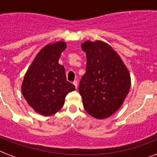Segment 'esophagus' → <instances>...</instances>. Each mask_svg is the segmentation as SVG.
<instances>
[{"label": "esophagus", "instance_id": "esophagus-1", "mask_svg": "<svg viewBox=\"0 0 157 157\" xmlns=\"http://www.w3.org/2000/svg\"><path fill=\"white\" fill-rule=\"evenodd\" d=\"M73 85H74V86H75L76 89L77 88V85H78V82H77V81H73Z\"/></svg>", "mask_w": 157, "mask_h": 157}]
</instances>
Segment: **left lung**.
<instances>
[{
	"label": "left lung",
	"instance_id": "obj_1",
	"mask_svg": "<svg viewBox=\"0 0 157 157\" xmlns=\"http://www.w3.org/2000/svg\"><path fill=\"white\" fill-rule=\"evenodd\" d=\"M86 54V74L79 92L86 112L96 119L114 114L129 94L131 78L129 70L116 50L102 40L81 44Z\"/></svg>",
	"mask_w": 157,
	"mask_h": 157
}]
</instances>
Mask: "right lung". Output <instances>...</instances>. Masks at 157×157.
<instances>
[{
  "label": "right lung",
  "mask_w": 157,
  "mask_h": 157,
  "mask_svg": "<svg viewBox=\"0 0 157 157\" xmlns=\"http://www.w3.org/2000/svg\"><path fill=\"white\" fill-rule=\"evenodd\" d=\"M66 47V42L62 40L44 46L23 77L21 86L23 97L35 112L45 117L59 112L67 94L76 90L67 81L64 67L59 63Z\"/></svg>",
  "instance_id": "obj_1"
}]
</instances>
